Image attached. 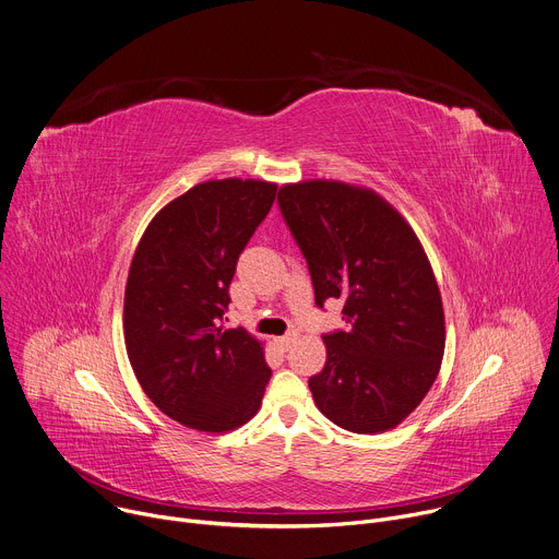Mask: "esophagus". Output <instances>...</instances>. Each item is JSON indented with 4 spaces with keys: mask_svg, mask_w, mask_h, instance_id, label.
<instances>
[{
    "mask_svg": "<svg viewBox=\"0 0 559 559\" xmlns=\"http://www.w3.org/2000/svg\"><path fill=\"white\" fill-rule=\"evenodd\" d=\"M296 340V333H287V335H281V337H276L274 342H276V346L281 348V350H287L289 348V344Z\"/></svg>",
    "mask_w": 559,
    "mask_h": 559,
    "instance_id": "obj_1",
    "label": "esophagus"
}]
</instances>
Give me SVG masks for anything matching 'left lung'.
<instances>
[{
  "mask_svg": "<svg viewBox=\"0 0 559 559\" xmlns=\"http://www.w3.org/2000/svg\"><path fill=\"white\" fill-rule=\"evenodd\" d=\"M278 209L316 305L344 300L346 329L322 335L326 361L309 378L318 411L357 435L395 428L428 395L445 348L441 294L417 235L380 195L342 181L287 183Z\"/></svg>",
  "mask_w": 559,
  "mask_h": 559,
  "instance_id": "1",
  "label": "left lung"
}]
</instances>
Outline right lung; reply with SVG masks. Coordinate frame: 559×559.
<instances>
[{"label":"right lung","instance_id":"add662e5","mask_svg":"<svg viewBox=\"0 0 559 559\" xmlns=\"http://www.w3.org/2000/svg\"><path fill=\"white\" fill-rule=\"evenodd\" d=\"M276 183L213 179L146 226L124 289V344L146 397L170 419L228 432L261 408L272 370L246 329H224L237 261Z\"/></svg>","mask_w":559,"mask_h":559}]
</instances>
